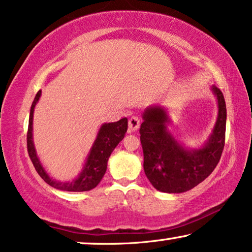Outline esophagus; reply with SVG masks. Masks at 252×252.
Here are the masks:
<instances>
[{
    "mask_svg": "<svg viewBox=\"0 0 252 252\" xmlns=\"http://www.w3.org/2000/svg\"><path fill=\"white\" fill-rule=\"evenodd\" d=\"M140 126V119L138 116H131L129 120V130L136 131Z\"/></svg>",
    "mask_w": 252,
    "mask_h": 252,
    "instance_id": "esophagus-1",
    "label": "esophagus"
}]
</instances>
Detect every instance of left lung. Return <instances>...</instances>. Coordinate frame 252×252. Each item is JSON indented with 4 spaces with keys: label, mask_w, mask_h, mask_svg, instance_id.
Returning a JSON list of instances; mask_svg holds the SVG:
<instances>
[{
    "label": "left lung",
    "mask_w": 252,
    "mask_h": 252,
    "mask_svg": "<svg viewBox=\"0 0 252 252\" xmlns=\"http://www.w3.org/2000/svg\"><path fill=\"white\" fill-rule=\"evenodd\" d=\"M211 90L217 98L218 116L212 133L200 148H187L168 129L170 119L162 106H150L143 114L140 141L144 152V171L160 192L184 193L203 182L220 160L225 145L226 104L221 91Z\"/></svg>",
    "instance_id": "8db88e82"
}]
</instances>
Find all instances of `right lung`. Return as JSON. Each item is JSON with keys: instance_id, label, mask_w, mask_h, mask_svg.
Segmentation results:
<instances>
[{"instance_id": "add662e5", "label": "right lung", "mask_w": 252, "mask_h": 252, "mask_svg": "<svg viewBox=\"0 0 252 252\" xmlns=\"http://www.w3.org/2000/svg\"><path fill=\"white\" fill-rule=\"evenodd\" d=\"M41 94L42 92L40 90L35 95L33 104H32L27 131V151L35 170L45 183L57 189L67 190V192H86V190L94 189L105 175L106 169H107V161L112 152L126 136L127 130V119L123 118L118 122L104 123L98 131L97 138H95L89 154H88L86 163H84L80 175L70 182H58V180L52 179L49 176V173L45 171L44 166L42 165L40 158L37 157L33 141L34 108L41 97Z\"/></svg>"}]
</instances>
